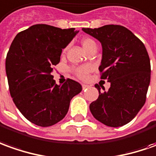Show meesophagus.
<instances>
[{
  "label": "esophagus",
  "instance_id": "1",
  "mask_svg": "<svg viewBox=\"0 0 156 156\" xmlns=\"http://www.w3.org/2000/svg\"><path fill=\"white\" fill-rule=\"evenodd\" d=\"M87 87H89L88 85H86V84H82V89L83 90H85V89H87Z\"/></svg>",
  "mask_w": 156,
  "mask_h": 156
}]
</instances>
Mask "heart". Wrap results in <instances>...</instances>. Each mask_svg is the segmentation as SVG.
I'll return each instance as SVG.
<instances>
[{"label": "heart", "instance_id": "b5f03b06", "mask_svg": "<svg viewBox=\"0 0 156 156\" xmlns=\"http://www.w3.org/2000/svg\"><path fill=\"white\" fill-rule=\"evenodd\" d=\"M81 44L84 47V49L86 51L89 50L92 47H94V46H97L96 42L92 39V38H89V37H86L84 39H82L81 41ZM67 48H64V52L66 51ZM91 70V67L87 65V64H84V65H80V66H78V67H74L71 68V71L74 75H76L77 77L79 78H85L87 75L88 74L89 72Z\"/></svg>", "mask_w": 156, "mask_h": 156}]
</instances>
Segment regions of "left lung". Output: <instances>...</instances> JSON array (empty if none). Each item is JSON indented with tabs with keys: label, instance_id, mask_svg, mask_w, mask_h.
Listing matches in <instances>:
<instances>
[{
	"label": "left lung",
	"instance_id": "1",
	"mask_svg": "<svg viewBox=\"0 0 156 156\" xmlns=\"http://www.w3.org/2000/svg\"><path fill=\"white\" fill-rule=\"evenodd\" d=\"M82 30L102 44L103 57L98 69L101 79L110 87L101 92L89 108L103 124L117 127L126 125L137 115L145 104L150 82V61L145 46L126 27L109 24ZM105 90V88H104Z\"/></svg>",
	"mask_w": 156,
	"mask_h": 156
}]
</instances>
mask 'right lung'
I'll return each mask as SVG.
<instances>
[{"label":"right lung","instance_id":"right-lung-1","mask_svg":"<svg viewBox=\"0 0 156 156\" xmlns=\"http://www.w3.org/2000/svg\"><path fill=\"white\" fill-rule=\"evenodd\" d=\"M77 32L35 24L19 32L11 44L6 58L10 94L23 115L35 125L50 126L63 120L72 98L82 90L71 79L57 85L51 76L62 49Z\"/></svg>","mask_w":156,"mask_h":156}]
</instances>
